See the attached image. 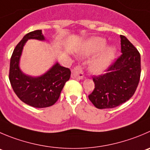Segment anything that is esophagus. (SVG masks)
I'll return each instance as SVG.
<instances>
[{"instance_id": "obj_1", "label": "esophagus", "mask_w": 150, "mask_h": 150, "mask_svg": "<svg viewBox=\"0 0 150 150\" xmlns=\"http://www.w3.org/2000/svg\"><path fill=\"white\" fill-rule=\"evenodd\" d=\"M71 77L78 79V80L83 79L84 74L83 71H82V67L76 66L73 68L72 71H71Z\"/></svg>"}]
</instances>
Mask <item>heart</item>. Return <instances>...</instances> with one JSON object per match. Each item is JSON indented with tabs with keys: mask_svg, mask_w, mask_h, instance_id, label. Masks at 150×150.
I'll return each instance as SVG.
<instances>
[{
	"mask_svg": "<svg viewBox=\"0 0 150 150\" xmlns=\"http://www.w3.org/2000/svg\"><path fill=\"white\" fill-rule=\"evenodd\" d=\"M106 46V41L101 38H93L87 41L84 47V54L85 55H93L100 52ZM115 49L112 47L106 48L103 52L91 62L90 69L95 74H100L109 67L114 57Z\"/></svg>",
	"mask_w": 150,
	"mask_h": 150,
	"instance_id": "b5f03b06",
	"label": "heart"
}]
</instances>
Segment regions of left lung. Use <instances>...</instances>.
Returning a JSON list of instances; mask_svg holds the SVG:
<instances>
[{"instance_id": "8db88e82", "label": "left lung", "mask_w": 150, "mask_h": 150, "mask_svg": "<svg viewBox=\"0 0 150 150\" xmlns=\"http://www.w3.org/2000/svg\"><path fill=\"white\" fill-rule=\"evenodd\" d=\"M122 54L110 65L107 73L93 76V91L88 96L96 108H113L132 97L141 76V56L126 37L120 35Z\"/></svg>"}]
</instances>
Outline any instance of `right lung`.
<instances>
[{"label":"right lung","instance_id":"right-lung-1","mask_svg":"<svg viewBox=\"0 0 150 150\" xmlns=\"http://www.w3.org/2000/svg\"><path fill=\"white\" fill-rule=\"evenodd\" d=\"M29 39L44 40L45 38L41 30L31 31L23 37L11 57L8 78L14 92L23 102L34 108H47L58 100L65 82L69 80L71 71L57 62L38 77L24 74L20 69L19 62L24 45Z\"/></svg>","mask_w":150,"mask_h":150}]
</instances>
